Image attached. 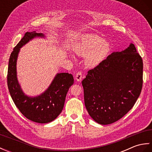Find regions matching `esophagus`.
<instances>
[{
	"instance_id": "1",
	"label": "esophagus",
	"mask_w": 152,
	"mask_h": 152,
	"mask_svg": "<svg viewBox=\"0 0 152 152\" xmlns=\"http://www.w3.org/2000/svg\"><path fill=\"white\" fill-rule=\"evenodd\" d=\"M75 78L78 82H81V80L82 79V72H78V73H77Z\"/></svg>"
}]
</instances>
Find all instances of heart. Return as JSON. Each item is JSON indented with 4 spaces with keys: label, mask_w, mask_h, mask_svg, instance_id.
<instances>
[{
    "label": "heart",
    "mask_w": 152,
    "mask_h": 152,
    "mask_svg": "<svg viewBox=\"0 0 152 152\" xmlns=\"http://www.w3.org/2000/svg\"><path fill=\"white\" fill-rule=\"evenodd\" d=\"M74 48L77 54L85 56L87 66L94 67L107 56L110 46L108 42L102 40L98 35L87 34L80 38Z\"/></svg>",
    "instance_id": "heart-1"
}]
</instances>
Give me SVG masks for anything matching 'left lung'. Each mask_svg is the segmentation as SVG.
Segmentation results:
<instances>
[{
    "instance_id": "1",
    "label": "left lung",
    "mask_w": 152,
    "mask_h": 152,
    "mask_svg": "<svg viewBox=\"0 0 152 152\" xmlns=\"http://www.w3.org/2000/svg\"><path fill=\"white\" fill-rule=\"evenodd\" d=\"M142 78V59L133 44L109 55L82 82L89 115L101 125L119 120L140 96Z\"/></svg>"
}]
</instances>
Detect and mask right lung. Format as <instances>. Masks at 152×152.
Masks as SVG:
<instances>
[{"mask_svg":"<svg viewBox=\"0 0 152 152\" xmlns=\"http://www.w3.org/2000/svg\"><path fill=\"white\" fill-rule=\"evenodd\" d=\"M45 38L43 33L27 32L10 57L7 82L10 94L15 106L28 119L39 124L53 121L62 112L65 98L74 78L71 74L57 73L48 89L40 95L29 96L23 91L17 78V59L20 48L34 38Z\"/></svg>","mask_w":152,"mask_h":152,"instance_id":"add662e5","label":"right lung"}]
</instances>
